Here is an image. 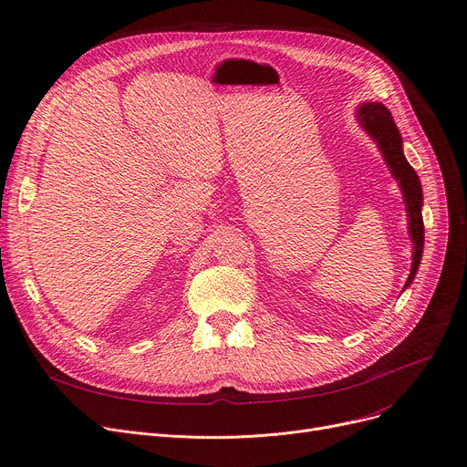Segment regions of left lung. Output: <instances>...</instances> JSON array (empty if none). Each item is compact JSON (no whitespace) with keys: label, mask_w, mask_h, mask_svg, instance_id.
<instances>
[{"label":"left lung","mask_w":467,"mask_h":467,"mask_svg":"<svg viewBox=\"0 0 467 467\" xmlns=\"http://www.w3.org/2000/svg\"><path fill=\"white\" fill-rule=\"evenodd\" d=\"M358 120L361 129L369 134L375 143L379 145V150L394 176L401 187L403 192V201L407 208V217H409V234L412 240V266H410V275L405 282L407 289L414 276L416 271L420 266L422 259V250H424V221H422V185L419 176H416L414 168L407 162L403 155V140L401 134L396 127L394 117H391L389 109L380 104V102H365L358 108Z\"/></svg>","instance_id":"1"}]
</instances>
